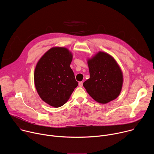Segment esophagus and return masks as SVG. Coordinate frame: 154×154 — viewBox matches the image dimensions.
<instances>
[{
    "mask_svg": "<svg viewBox=\"0 0 154 154\" xmlns=\"http://www.w3.org/2000/svg\"><path fill=\"white\" fill-rule=\"evenodd\" d=\"M79 86H80V87H82V86H83V82H80L79 83Z\"/></svg>",
    "mask_w": 154,
    "mask_h": 154,
    "instance_id": "esophagus-1",
    "label": "esophagus"
}]
</instances>
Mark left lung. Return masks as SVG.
I'll use <instances>...</instances> for the list:
<instances>
[{
    "mask_svg": "<svg viewBox=\"0 0 154 154\" xmlns=\"http://www.w3.org/2000/svg\"><path fill=\"white\" fill-rule=\"evenodd\" d=\"M90 75L83 85L90 96L100 103H106L119 95L123 83V75L113 57L99 52L88 60Z\"/></svg>",
    "mask_w": 154,
    "mask_h": 154,
    "instance_id": "8db88e82",
    "label": "left lung"
}]
</instances>
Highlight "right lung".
<instances>
[{"label":"right lung","mask_w":154,"mask_h":154,"mask_svg":"<svg viewBox=\"0 0 154 154\" xmlns=\"http://www.w3.org/2000/svg\"><path fill=\"white\" fill-rule=\"evenodd\" d=\"M72 53L66 48L50 49L39 59L34 73L36 91L41 99L54 107L63 105L78 86L70 67Z\"/></svg>","instance_id":"obj_1"}]
</instances>
